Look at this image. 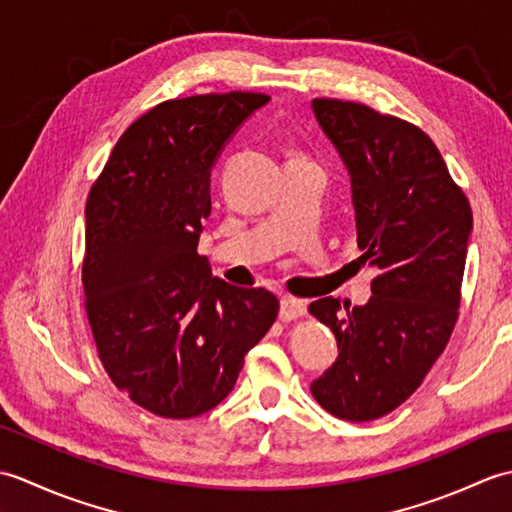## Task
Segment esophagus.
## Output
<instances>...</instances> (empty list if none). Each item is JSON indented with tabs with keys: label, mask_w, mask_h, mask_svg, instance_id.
I'll use <instances>...</instances> for the list:
<instances>
[{
	"label": "esophagus",
	"mask_w": 512,
	"mask_h": 512,
	"mask_svg": "<svg viewBox=\"0 0 512 512\" xmlns=\"http://www.w3.org/2000/svg\"><path fill=\"white\" fill-rule=\"evenodd\" d=\"M306 301L295 299V297H281V306H279V317L281 321H292L297 317H303L306 314Z\"/></svg>",
	"instance_id": "1"
}]
</instances>
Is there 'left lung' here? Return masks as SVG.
Masks as SVG:
<instances>
[{"label": "left lung", "instance_id": "1", "mask_svg": "<svg viewBox=\"0 0 512 512\" xmlns=\"http://www.w3.org/2000/svg\"><path fill=\"white\" fill-rule=\"evenodd\" d=\"M312 112L350 176L361 259L378 277L365 306L310 303L339 345L310 389L336 418L376 420L420 387L449 343L473 213L418 127L350 101L314 99Z\"/></svg>", "mask_w": 512, "mask_h": 512}]
</instances>
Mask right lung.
<instances>
[{
    "mask_svg": "<svg viewBox=\"0 0 512 512\" xmlns=\"http://www.w3.org/2000/svg\"><path fill=\"white\" fill-rule=\"evenodd\" d=\"M268 101L231 92L154 107L118 138L85 204V310L99 356L156 416L220 405L277 319L273 292L226 284L198 255L215 162Z\"/></svg>",
    "mask_w": 512,
    "mask_h": 512,
    "instance_id": "1",
    "label": "right lung"
}]
</instances>
